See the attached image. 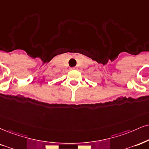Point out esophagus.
<instances>
[{"label":"esophagus","instance_id":"34e87169","mask_svg":"<svg viewBox=\"0 0 149 149\" xmlns=\"http://www.w3.org/2000/svg\"><path fill=\"white\" fill-rule=\"evenodd\" d=\"M76 68H71V70H75Z\"/></svg>","mask_w":149,"mask_h":149}]
</instances>
